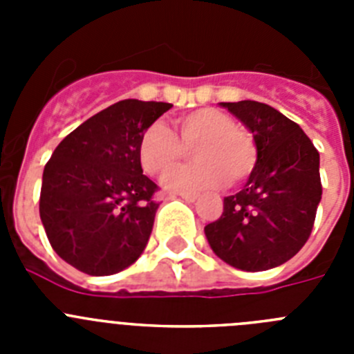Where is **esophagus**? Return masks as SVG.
<instances>
[{
    "label": "esophagus",
    "instance_id": "1",
    "mask_svg": "<svg viewBox=\"0 0 354 354\" xmlns=\"http://www.w3.org/2000/svg\"><path fill=\"white\" fill-rule=\"evenodd\" d=\"M180 198H184L186 202H195L196 198H198V195L196 193H179Z\"/></svg>",
    "mask_w": 354,
    "mask_h": 354
}]
</instances>
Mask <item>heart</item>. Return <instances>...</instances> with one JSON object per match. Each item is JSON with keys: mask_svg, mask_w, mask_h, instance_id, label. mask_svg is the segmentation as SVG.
Returning <instances> with one entry per match:
<instances>
[{"mask_svg": "<svg viewBox=\"0 0 354 354\" xmlns=\"http://www.w3.org/2000/svg\"><path fill=\"white\" fill-rule=\"evenodd\" d=\"M177 136L165 124H152L143 131L138 159L152 177H165L194 150L196 163L165 179L171 192H200L225 184L245 183L259 161L253 134L236 126L234 118L216 108H200L175 118Z\"/></svg>", "mask_w": 354, "mask_h": 354, "instance_id": "obj_1", "label": "heart"}]
</instances>
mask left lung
Returning a JSON list of instances; mask_svg holds the SVG:
<instances>
[{
    "label": "left lung",
    "mask_w": 354,
    "mask_h": 354,
    "mask_svg": "<svg viewBox=\"0 0 354 354\" xmlns=\"http://www.w3.org/2000/svg\"><path fill=\"white\" fill-rule=\"evenodd\" d=\"M253 133L259 161L246 186L205 225L212 252L243 271L292 259L310 237L323 195L319 152L296 122L257 101L221 102Z\"/></svg>",
    "instance_id": "1"
}]
</instances>
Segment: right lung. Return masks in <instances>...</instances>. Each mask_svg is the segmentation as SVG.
Masks as SVG:
<instances>
[{
    "instance_id": "right-lung-1",
    "label": "right lung",
    "mask_w": 354,
    "mask_h": 354,
    "mask_svg": "<svg viewBox=\"0 0 354 354\" xmlns=\"http://www.w3.org/2000/svg\"><path fill=\"white\" fill-rule=\"evenodd\" d=\"M170 102L126 99L67 134L46 162L40 220L65 262L92 277L126 270L145 250L159 202L138 143Z\"/></svg>"
}]
</instances>
